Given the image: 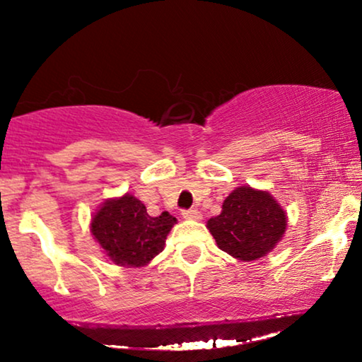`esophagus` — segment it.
<instances>
[{"label": "esophagus", "mask_w": 362, "mask_h": 362, "mask_svg": "<svg viewBox=\"0 0 362 362\" xmlns=\"http://www.w3.org/2000/svg\"><path fill=\"white\" fill-rule=\"evenodd\" d=\"M181 216L185 217L187 221H199L201 219V212L197 209H187V211H182Z\"/></svg>", "instance_id": "34e87169"}]
</instances>
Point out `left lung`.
<instances>
[{
	"instance_id": "8db88e82",
	"label": "left lung",
	"mask_w": 362,
	"mask_h": 362,
	"mask_svg": "<svg viewBox=\"0 0 362 362\" xmlns=\"http://www.w3.org/2000/svg\"><path fill=\"white\" fill-rule=\"evenodd\" d=\"M286 212L269 191L239 186L222 202L219 216L206 227L226 254L242 262L259 260L279 245L286 230Z\"/></svg>"
}]
</instances>
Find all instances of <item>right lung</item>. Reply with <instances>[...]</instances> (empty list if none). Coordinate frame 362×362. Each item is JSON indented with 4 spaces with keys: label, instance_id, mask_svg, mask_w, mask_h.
Instances as JSON below:
<instances>
[{
    "label": "right lung",
    "instance_id": "1",
    "mask_svg": "<svg viewBox=\"0 0 362 362\" xmlns=\"http://www.w3.org/2000/svg\"><path fill=\"white\" fill-rule=\"evenodd\" d=\"M170 212L151 217L133 194L102 202L90 219V232L108 260L118 267H145L163 252L166 237L176 224Z\"/></svg>",
    "mask_w": 362,
    "mask_h": 362
}]
</instances>
